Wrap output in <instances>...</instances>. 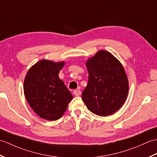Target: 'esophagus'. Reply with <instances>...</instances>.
<instances>
[{"instance_id":"esophagus-1","label":"esophagus","mask_w":157,"mask_h":157,"mask_svg":"<svg viewBox=\"0 0 157 157\" xmlns=\"http://www.w3.org/2000/svg\"><path fill=\"white\" fill-rule=\"evenodd\" d=\"M73 94H74L75 96H78L79 95H81L82 92H81L80 90H79V89H78V90H73Z\"/></svg>"}]
</instances>
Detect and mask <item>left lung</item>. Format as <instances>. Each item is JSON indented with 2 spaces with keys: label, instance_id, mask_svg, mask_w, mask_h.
Instances as JSON below:
<instances>
[{
  "label": "left lung",
  "instance_id": "8db88e82",
  "mask_svg": "<svg viewBox=\"0 0 157 157\" xmlns=\"http://www.w3.org/2000/svg\"><path fill=\"white\" fill-rule=\"evenodd\" d=\"M88 82L82 100L90 111L99 116L111 115L121 107L129 92L125 69L111 52L101 50L86 61Z\"/></svg>",
  "mask_w": 157,
  "mask_h": 157
}]
</instances>
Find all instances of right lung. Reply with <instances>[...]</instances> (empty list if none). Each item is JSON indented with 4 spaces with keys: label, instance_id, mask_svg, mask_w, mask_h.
<instances>
[{
    "label": "right lung",
    "instance_id": "add662e5",
    "mask_svg": "<svg viewBox=\"0 0 157 157\" xmlns=\"http://www.w3.org/2000/svg\"><path fill=\"white\" fill-rule=\"evenodd\" d=\"M64 61L53 62L42 59L28 70L23 90L29 105L41 118L49 121L60 119L73 98L59 77Z\"/></svg>",
    "mask_w": 157,
    "mask_h": 157
}]
</instances>
